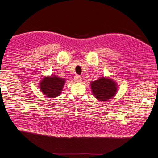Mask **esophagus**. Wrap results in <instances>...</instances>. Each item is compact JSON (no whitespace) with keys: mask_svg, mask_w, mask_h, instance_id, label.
<instances>
[{"mask_svg":"<svg viewBox=\"0 0 158 158\" xmlns=\"http://www.w3.org/2000/svg\"><path fill=\"white\" fill-rule=\"evenodd\" d=\"M74 81H76V82H81L82 81V78L81 76L76 75L75 77H74Z\"/></svg>","mask_w":158,"mask_h":158,"instance_id":"1","label":"esophagus"}]
</instances>
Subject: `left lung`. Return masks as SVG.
I'll return each mask as SVG.
<instances>
[{"mask_svg": "<svg viewBox=\"0 0 158 158\" xmlns=\"http://www.w3.org/2000/svg\"><path fill=\"white\" fill-rule=\"evenodd\" d=\"M93 95L99 101H107L115 95L117 91V85L113 79L101 77L90 84Z\"/></svg>", "mask_w": 158, "mask_h": 158, "instance_id": "1", "label": "left lung"}]
</instances>
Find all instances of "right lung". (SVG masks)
Masks as SVG:
<instances>
[{
    "instance_id": "add662e5",
    "label": "right lung",
    "mask_w": 158,
    "mask_h": 158,
    "mask_svg": "<svg viewBox=\"0 0 158 158\" xmlns=\"http://www.w3.org/2000/svg\"><path fill=\"white\" fill-rule=\"evenodd\" d=\"M65 79L57 76L45 77L39 83L40 90L46 97L54 98L61 93Z\"/></svg>"
}]
</instances>
